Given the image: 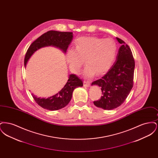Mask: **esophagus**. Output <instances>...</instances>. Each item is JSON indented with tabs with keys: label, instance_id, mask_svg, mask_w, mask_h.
Listing matches in <instances>:
<instances>
[{
	"label": "esophagus",
	"instance_id": "1",
	"mask_svg": "<svg viewBox=\"0 0 158 158\" xmlns=\"http://www.w3.org/2000/svg\"><path fill=\"white\" fill-rule=\"evenodd\" d=\"M90 81L85 80V81H83V86H86V87H89V86H90Z\"/></svg>",
	"mask_w": 158,
	"mask_h": 158
}]
</instances>
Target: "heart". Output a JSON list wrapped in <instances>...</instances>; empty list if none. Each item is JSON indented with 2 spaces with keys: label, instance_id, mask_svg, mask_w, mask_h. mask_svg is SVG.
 <instances>
[{
  "label": "heart",
  "instance_id": "b5f03b06",
  "mask_svg": "<svg viewBox=\"0 0 158 158\" xmlns=\"http://www.w3.org/2000/svg\"><path fill=\"white\" fill-rule=\"evenodd\" d=\"M117 44L111 38L83 37L75 41V48H70L66 60L70 70L79 73L84 64H87L83 75L90 77L96 73L99 75L108 72L113 66L117 54Z\"/></svg>",
  "mask_w": 158,
  "mask_h": 158
}]
</instances>
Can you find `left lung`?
<instances>
[{
  "label": "left lung",
  "mask_w": 158,
  "mask_h": 158,
  "mask_svg": "<svg viewBox=\"0 0 158 158\" xmlns=\"http://www.w3.org/2000/svg\"><path fill=\"white\" fill-rule=\"evenodd\" d=\"M116 39L121 44L116 61L101 79L92 83L101 87L102 92L101 98L94 101V105L108 110L123 104L133 86L135 62L133 54L123 40Z\"/></svg>",
  "instance_id": "8db88e82"
}]
</instances>
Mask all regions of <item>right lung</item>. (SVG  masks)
<instances>
[{"label":"right lung","instance_id":"right-lung-1","mask_svg":"<svg viewBox=\"0 0 158 158\" xmlns=\"http://www.w3.org/2000/svg\"><path fill=\"white\" fill-rule=\"evenodd\" d=\"M73 39V32L49 31L38 38L29 47L24 59L26 65L31 56L39 48L53 45L66 52L69 45ZM82 80L77 76L72 74L69 76L68 82L64 86L57 94L48 98H37L33 94L32 96L38 105L42 108L51 111L58 110L64 108L70 101L73 90L79 86H82Z\"/></svg>","mask_w":158,"mask_h":158}]
</instances>
